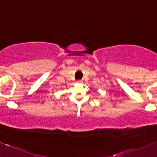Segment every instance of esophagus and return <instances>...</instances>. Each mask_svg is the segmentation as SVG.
I'll return each instance as SVG.
<instances>
[{"mask_svg":"<svg viewBox=\"0 0 157 157\" xmlns=\"http://www.w3.org/2000/svg\"><path fill=\"white\" fill-rule=\"evenodd\" d=\"M77 82H82V80H77Z\"/></svg>","mask_w":157,"mask_h":157,"instance_id":"1","label":"esophagus"}]
</instances>
